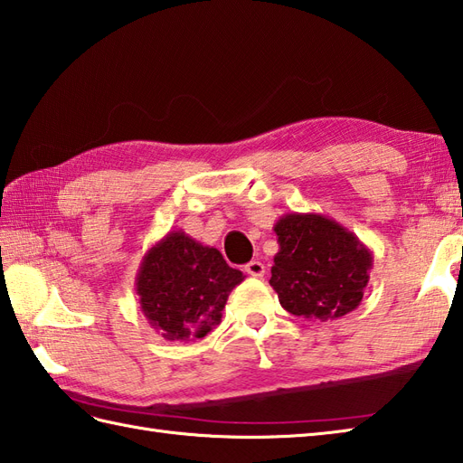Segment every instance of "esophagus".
I'll list each match as a JSON object with an SVG mask.
<instances>
[{
    "label": "esophagus",
    "mask_w": 463,
    "mask_h": 463,
    "mask_svg": "<svg viewBox=\"0 0 463 463\" xmlns=\"http://www.w3.org/2000/svg\"><path fill=\"white\" fill-rule=\"evenodd\" d=\"M244 272L250 274L254 279H262L264 272H267V267H264L260 260H250L247 267H244Z\"/></svg>",
    "instance_id": "esophagus-1"
}]
</instances>
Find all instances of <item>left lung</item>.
<instances>
[{
  "label": "left lung",
  "mask_w": 463,
  "mask_h": 463,
  "mask_svg": "<svg viewBox=\"0 0 463 463\" xmlns=\"http://www.w3.org/2000/svg\"><path fill=\"white\" fill-rule=\"evenodd\" d=\"M272 229L279 252L269 282L284 310L326 322L360 307L373 254L356 234L318 213H288Z\"/></svg>",
  "instance_id": "8db88e82"
}]
</instances>
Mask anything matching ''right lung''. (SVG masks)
Segmentation results:
<instances>
[{"label": "right lung", "mask_w": 463, "mask_h": 463, "mask_svg": "<svg viewBox=\"0 0 463 463\" xmlns=\"http://www.w3.org/2000/svg\"><path fill=\"white\" fill-rule=\"evenodd\" d=\"M244 280L221 250L171 231L145 252L135 290L149 326L171 342H194L221 324L229 294Z\"/></svg>", "instance_id": "obj_1"}]
</instances>
